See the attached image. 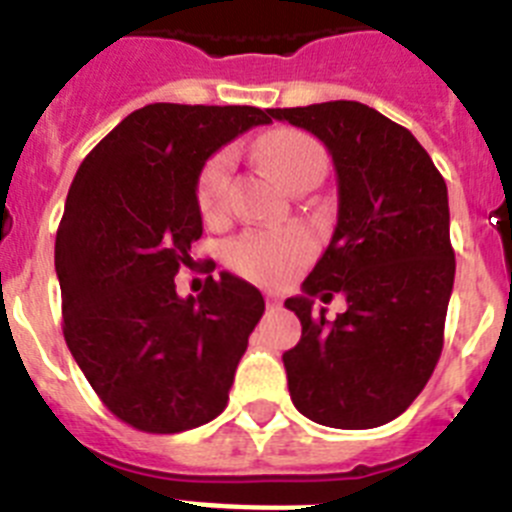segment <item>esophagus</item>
Wrapping results in <instances>:
<instances>
[{
  "instance_id": "34e87169",
  "label": "esophagus",
  "mask_w": 512,
  "mask_h": 512,
  "mask_svg": "<svg viewBox=\"0 0 512 512\" xmlns=\"http://www.w3.org/2000/svg\"><path fill=\"white\" fill-rule=\"evenodd\" d=\"M265 303H267V308H280V296H275V293H267L265 296Z\"/></svg>"
}]
</instances>
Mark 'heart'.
<instances>
[{
  "label": "heart",
  "mask_w": 512,
  "mask_h": 512,
  "mask_svg": "<svg viewBox=\"0 0 512 512\" xmlns=\"http://www.w3.org/2000/svg\"><path fill=\"white\" fill-rule=\"evenodd\" d=\"M257 155L285 188L306 173H324L326 153L311 135L298 130H275L257 142ZM232 150H219L204 163L196 181V204L206 222H219L227 214L232 183ZM316 242L303 227L252 229L239 234L227 247V262L234 273L255 283L280 285L313 257Z\"/></svg>",
  "instance_id": "1"
}]
</instances>
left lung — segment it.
<instances>
[{"mask_svg": "<svg viewBox=\"0 0 512 512\" xmlns=\"http://www.w3.org/2000/svg\"><path fill=\"white\" fill-rule=\"evenodd\" d=\"M329 147L339 216L324 257L285 308L301 342L283 354L293 405L331 428H375L418 398L444 347L454 285L446 183L411 132L359 101L267 109ZM336 292L334 322L312 298Z\"/></svg>", "mask_w": 512, "mask_h": 512, "instance_id": "obj_1", "label": "left lung"}]
</instances>
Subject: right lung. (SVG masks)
I'll return each mask as SVG.
<instances>
[{
  "label": "right lung",
  "instance_id": "right-lung-1",
  "mask_svg": "<svg viewBox=\"0 0 512 512\" xmlns=\"http://www.w3.org/2000/svg\"><path fill=\"white\" fill-rule=\"evenodd\" d=\"M267 122L257 107L147 104L73 178L55 237L63 336L101 403L137 431L181 434L227 408L262 293L222 273L178 298L173 278L196 262L204 163Z\"/></svg>",
  "mask_w": 512,
  "mask_h": 512
}]
</instances>
